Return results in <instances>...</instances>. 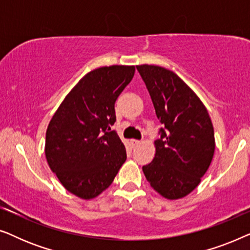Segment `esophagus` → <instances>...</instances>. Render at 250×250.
I'll return each instance as SVG.
<instances>
[{
	"label": "esophagus",
	"instance_id": "34e87169",
	"mask_svg": "<svg viewBox=\"0 0 250 250\" xmlns=\"http://www.w3.org/2000/svg\"><path fill=\"white\" fill-rule=\"evenodd\" d=\"M139 143H140V141H139V140H135V139H132V140H131V145H132L133 146H138V145H139Z\"/></svg>",
	"mask_w": 250,
	"mask_h": 250
}]
</instances>
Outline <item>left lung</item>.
<instances>
[{
  "label": "left lung",
  "mask_w": 250,
  "mask_h": 250,
  "mask_svg": "<svg viewBox=\"0 0 250 250\" xmlns=\"http://www.w3.org/2000/svg\"><path fill=\"white\" fill-rule=\"evenodd\" d=\"M151 97L157 118L165 126L155 141V158L142 170L160 196L176 200L199 186L215 151L214 127L206 107L172 70L136 66Z\"/></svg>",
  "instance_id": "8db88e82"
}]
</instances>
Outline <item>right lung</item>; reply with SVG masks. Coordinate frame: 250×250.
<instances>
[{
	"mask_svg": "<svg viewBox=\"0 0 250 250\" xmlns=\"http://www.w3.org/2000/svg\"><path fill=\"white\" fill-rule=\"evenodd\" d=\"M134 73V66L123 64L87 73L47 126V164L64 189L81 199H93L108 189L125 163V146L110 126L116 122L115 102Z\"/></svg>",
	"mask_w": 250,
	"mask_h": 250,
	"instance_id": "add662e5",
	"label": "right lung"
}]
</instances>
